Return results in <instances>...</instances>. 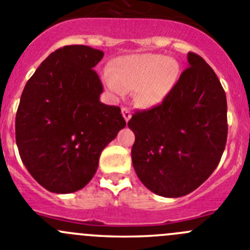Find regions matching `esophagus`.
<instances>
[{
    "label": "esophagus",
    "mask_w": 250,
    "mask_h": 250,
    "mask_svg": "<svg viewBox=\"0 0 250 250\" xmlns=\"http://www.w3.org/2000/svg\"><path fill=\"white\" fill-rule=\"evenodd\" d=\"M122 114H123V117H125V122H128V121L130 120V117H132V113H130V111L128 108H125V107H122Z\"/></svg>",
    "instance_id": "obj_1"
}]
</instances>
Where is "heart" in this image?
<instances>
[{
    "label": "heart",
    "mask_w": 250,
    "mask_h": 250,
    "mask_svg": "<svg viewBox=\"0 0 250 250\" xmlns=\"http://www.w3.org/2000/svg\"><path fill=\"white\" fill-rule=\"evenodd\" d=\"M178 75L176 60L160 54H138L117 58L104 80L114 95H121L123 90L136 91L138 104L154 107L171 92Z\"/></svg>",
    "instance_id": "heart-1"
}]
</instances>
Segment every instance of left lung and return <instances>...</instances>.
<instances>
[{
    "label": "left lung",
    "mask_w": 250,
    "mask_h": 250,
    "mask_svg": "<svg viewBox=\"0 0 250 250\" xmlns=\"http://www.w3.org/2000/svg\"><path fill=\"white\" fill-rule=\"evenodd\" d=\"M171 92L128 122L136 136L133 167L146 188L180 197L214 171L227 142V99L212 67L195 53Z\"/></svg>",
    "instance_id": "left-lung-1"
}]
</instances>
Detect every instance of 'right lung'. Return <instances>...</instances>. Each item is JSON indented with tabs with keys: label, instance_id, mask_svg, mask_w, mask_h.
Masks as SVG:
<instances>
[{
	"label": "right lung",
	"instance_id": "right-lung-1",
	"mask_svg": "<svg viewBox=\"0 0 250 250\" xmlns=\"http://www.w3.org/2000/svg\"><path fill=\"white\" fill-rule=\"evenodd\" d=\"M104 51L66 45L51 53L27 81L16 114V143L29 174L44 188L70 193L90 183L104 146L125 121L100 102L93 67Z\"/></svg>",
	"mask_w": 250,
	"mask_h": 250
}]
</instances>
